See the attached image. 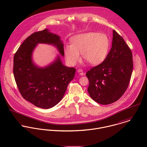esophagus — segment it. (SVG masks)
<instances>
[{
	"instance_id": "1",
	"label": "esophagus",
	"mask_w": 147,
	"mask_h": 147,
	"mask_svg": "<svg viewBox=\"0 0 147 147\" xmlns=\"http://www.w3.org/2000/svg\"><path fill=\"white\" fill-rule=\"evenodd\" d=\"M78 72L79 74L80 75H84V72H83V69H81V68H79V69H78Z\"/></svg>"
}]
</instances>
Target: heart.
<instances>
[{"label":"heart","mask_w":147,"mask_h":147,"mask_svg":"<svg viewBox=\"0 0 147 147\" xmlns=\"http://www.w3.org/2000/svg\"><path fill=\"white\" fill-rule=\"evenodd\" d=\"M109 48V41L104 34L88 32L76 35L71 39V45H66L64 51L67 61L71 65L78 63L81 53L82 58L92 65L105 60Z\"/></svg>","instance_id":"heart-1"}]
</instances>
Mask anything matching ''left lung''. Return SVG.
Here are the masks:
<instances>
[{
	"instance_id": "1",
	"label": "left lung",
	"mask_w": 147,
	"mask_h": 147,
	"mask_svg": "<svg viewBox=\"0 0 147 147\" xmlns=\"http://www.w3.org/2000/svg\"><path fill=\"white\" fill-rule=\"evenodd\" d=\"M132 69L131 50L122 37L113 30L112 47L105 60L86 73L90 97L102 105L117 101L128 88Z\"/></svg>"
}]
</instances>
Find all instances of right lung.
Returning a JSON list of instances; mask_svg holds the SVG:
<instances>
[{
    "label": "right lung",
    "instance_id": "obj_1",
    "mask_svg": "<svg viewBox=\"0 0 147 147\" xmlns=\"http://www.w3.org/2000/svg\"><path fill=\"white\" fill-rule=\"evenodd\" d=\"M38 43L55 46L64 56V45L61 37L47 29L29 36L18 49L13 58V75L22 97L42 109L57 105L63 98L69 83L74 79L76 69L63 65L59 55L45 67L36 65L33 52Z\"/></svg>",
    "mask_w": 147,
    "mask_h": 147
}]
</instances>
